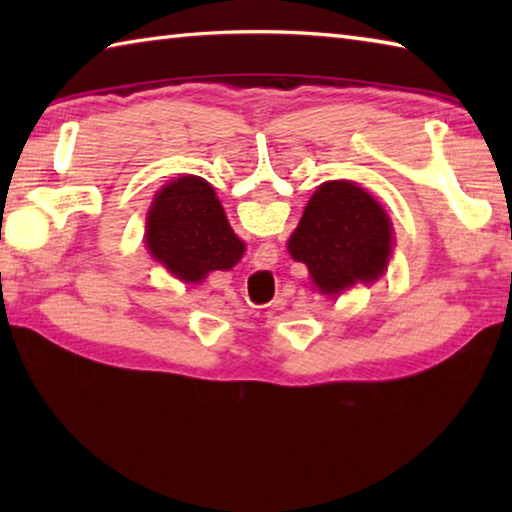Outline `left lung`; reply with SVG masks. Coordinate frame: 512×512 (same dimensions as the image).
Segmentation results:
<instances>
[{
    "mask_svg": "<svg viewBox=\"0 0 512 512\" xmlns=\"http://www.w3.org/2000/svg\"><path fill=\"white\" fill-rule=\"evenodd\" d=\"M391 244V221L375 198L348 180H332L311 196L289 253L307 264L320 293L334 296L384 273Z\"/></svg>",
    "mask_w": 512,
    "mask_h": 512,
    "instance_id": "8db88e82",
    "label": "left lung"
}]
</instances>
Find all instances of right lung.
<instances>
[{"mask_svg":"<svg viewBox=\"0 0 512 512\" xmlns=\"http://www.w3.org/2000/svg\"><path fill=\"white\" fill-rule=\"evenodd\" d=\"M146 244L155 259L185 282L210 271H228L244 255L214 189L203 178L185 176L155 196L146 225Z\"/></svg>","mask_w":512,"mask_h":512,"instance_id":"1","label":"right lung"}]
</instances>
